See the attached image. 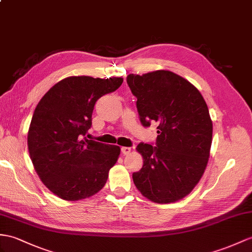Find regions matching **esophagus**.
<instances>
[{
  "label": "esophagus",
  "mask_w": 252,
  "mask_h": 252,
  "mask_svg": "<svg viewBox=\"0 0 252 252\" xmlns=\"http://www.w3.org/2000/svg\"><path fill=\"white\" fill-rule=\"evenodd\" d=\"M121 151H122V153L124 155H128L129 154V153L131 152V147H128V146H123V147H121Z\"/></svg>",
  "instance_id": "34e87169"
}]
</instances>
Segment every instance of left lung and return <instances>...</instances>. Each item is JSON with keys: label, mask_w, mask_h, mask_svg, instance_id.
Returning <instances> with one entry per match:
<instances>
[{"label": "left lung", "mask_w": 252, "mask_h": 252, "mask_svg": "<svg viewBox=\"0 0 252 252\" xmlns=\"http://www.w3.org/2000/svg\"><path fill=\"white\" fill-rule=\"evenodd\" d=\"M137 97L140 122L157 125L155 145L141 142L137 151L143 167L132 180L145 198L171 203L191 192L210 157L213 124L199 90L176 73L156 70L127 76Z\"/></svg>", "instance_id": "1"}]
</instances>
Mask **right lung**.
I'll return each mask as SVG.
<instances>
[{
  "instance_id": "obj_1",
  "label": "right lung",
  "mask_w": 252,
  "mask_h": 252,
  "mask_svg": "<svg viewBox=\"0 0 252 252\" xmlns=\"http://www.w3.org/2000/svg\"><path fill=\"white\" fill-rule=\"evenodd\" d=\"M123 78L68 77L49 90L35 108L28 147L41 182L59 198L92 197L108 180L121 149L89 140L96 101L112 93Z\"/></svg>"
}]
</instances>
